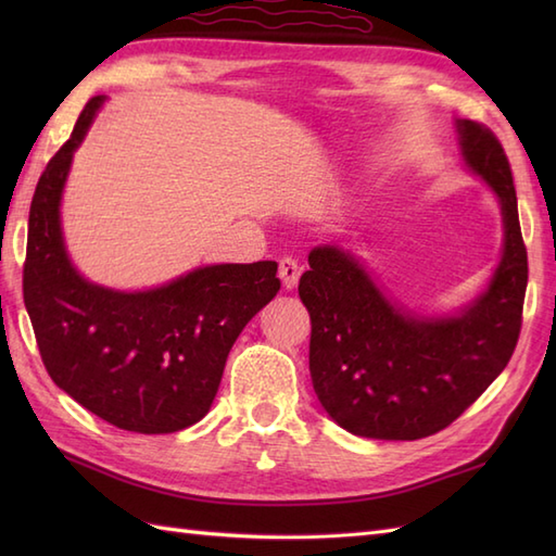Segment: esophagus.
<instances>
[{"mask_svg": "<svg viewBox=\"0 0 556 556\" xmlns=\"http://www.w3.org/2000/svg\"><path fill=\"white\" fill-rule=\"evenodd\" d=\"M279 279H281V285H285L287 291L296 289L299 279H301V265L296 263V260H293V257H281L279 260Z\"/></svg>", "mask_w": 556, "mask_h": 556, "instance_id": "esophagus-1", "label": "esophagus"}]
</instances>
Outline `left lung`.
<instances>
[{"instance_id":"1","label":"left lung","mask_w":556,"mask_h":556,"mask_svg":"<svg viewBox=\"0 0 556 556\" xmlns=\"http://www.w3.org/2000/svg\"><path fill=\"white\" fill-rule=\"evenodd\" d=\"M466 169L502 210L504 245L488 287L452 315L392 301L346 248L315 245L299 296L311 313V377L317 399L346 432L420 440L454 422L497 380L516 349L528 285L509 160L490 128L456 119Z\"/></svg>"}]
</instances>
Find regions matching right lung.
Returning <instances> with one entry per match:
<instances>
[{
	"label": "right lung",
	"mask_w": 556,
	"mask_h": 556,
	"mask_svg": "<svg viewBox=\"0 0 556 556\" xmlns=\"http://www.w3.org/2000/svg\"><path fill=\"white\" fill-rule=\"evenodd\" d=\"M104 100L86 104L35 188L23 301L59 389L122 430L179 432L205 418L233 341L277 296V263L205 265L143 291L83 277L66 251L62 195Z\"/></svg>",
	"instance_id": "right-lung-1"
}]
</instances>
